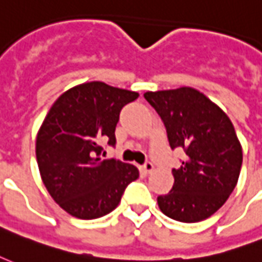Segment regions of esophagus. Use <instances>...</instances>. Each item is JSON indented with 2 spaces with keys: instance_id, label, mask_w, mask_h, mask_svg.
Segmentation results:
<instances>
[{
  "instance_id": "obj_1",
  "label": "esophagus",
  "mask_w": 262,
  "mask_h": 262,
  "mask_svg": "<svg viewBox=\"0 0 262 262\" xmlns=\"http://www.w3.org/2000/svg\"><path fill=\"white\" fill-rule=\"evenodd\" d=\"M141 168H143V170H144L146 173H150L151 170L154 169V165H152V162H150V161H146V162L143 164V166H141Z\"/></svg>"
}]
</instances>
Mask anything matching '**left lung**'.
Returning a JSON list of instances; mask_svg holds the SVG:
<instances>
[{
	"label": "left lung",
	"mask_w": 262,
	"mask_h": 262,
	"mask_svg": "<svg viewBox=\"0 0 262 262\" xmlns=\"http://www.w3.org/2000/svg\"><path fill=\"white\" fill-rule=\"evenodd\" d=\"M164 122L172 150L185 160L172 169L173 186L158 195L160 210L179 222H200L216 212L237 183L243 152L232 122L220 106L191 87L147 92Z\"/></svg>",
	"instance_id": "1"
}]
</instances>
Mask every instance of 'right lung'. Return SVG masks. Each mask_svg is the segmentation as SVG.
<instances>
[{
  "label": "right lung",
  "mask_w": 262,
  "mask_h": 262,
  "mask_svg": "<svg viewBox=\"0 0 262 262\" xmlns=\"http://www.w3.org/2000/svg\"><path fill=\"white\" fill-rule=\"evenodd\" d=\"M139 93L90 82L68 90L54 102L38 130L36 157L42 183L68 214L96 220L119 204L136 166L101 160L102 146H115L121 110Z\"/></svg>",
  "instance_id": "add662e5"
}]
</instances>
